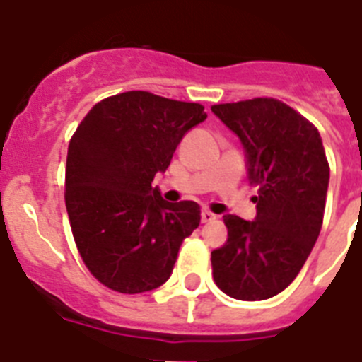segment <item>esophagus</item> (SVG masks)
<instances>
[{
	"mask_svg": "<svg viewBox=\"0 0 362 362\" xmlns=\"http://www.w3.org/2000/svg\"><path fill=\"white\" fill-rule=\"evenodd\" d=\"M215 218H217V215L211 214L209 209H202V211H200V221H202V223H211Z\"/></svg>",
	"mask_w": 362,
	"mask_h": 362,
	"instance_id": "34e87169",
	"label": "esophagus"
}]
</instances>
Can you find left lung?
I'll return each mask as SVG.
<instances>
[{
	"label": "left lung",
	"mask_w": 362,
	"mask_h": 362,
	"mask_svg": "<svg viewBox=\"0 0 362 362\" xmlns=\"http://www.w3.org/2000/svg\"><path fill=\"white\" fill-rule=\"evenodd\" d=\"M247 151L257 186L256 221L224 215L228 241L211 252V274L224 294L256 302L289 287L317 243L324 221L329 163L317 127L272 99L214 105Z\"/></svg>",
	"instance_id": "left-lung-1"
}]
</instances>
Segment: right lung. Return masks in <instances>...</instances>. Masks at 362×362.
I'll return each instance as SVG.
<instances>
[{"label": "right lung", "instance_id": "obj_1", "mask_svg": "<svg viewBox=\"0 0 362 362\" xmlns=\"http://www.w3.org/2000/svg\"><path fill=\"white\" fill-rule=\"evenodd\" d=\"M206 117L199 103L132 90L97 103L69 139L64 199L73 239L108 289L145 293L171 276L182 241L199 226L200 206L165 202L151 184Z\"/></svg>", "mask_w": 362, "mask_h": 362}]
</instances>
